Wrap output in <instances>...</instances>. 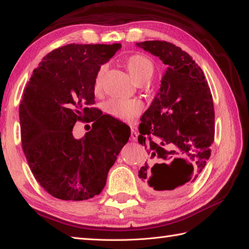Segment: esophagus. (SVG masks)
<instances>
[{
  "mask_svg": "<svg viewBox=\"0 0 249 249\" xmlns=\"http://www.w3.org/2000/svg\"><path fill=\"white\" fill-rule=\"evenodd\" d=\"M138 133L135 129H131V134H130V139L133 141H137V139H138Z\"/></svg>",
  "mask_w": 249,
  "mask_h": 249,
  "instance_id": "obj_1",
  "label": "esophagus"
}]
</instances>
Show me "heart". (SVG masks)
Masks as SVG:
<instances>
[{"label":"heart","instance_id":"obj_1","mask_svg":"<svg viewBox=\"0 0 249 249\" xmlns=\"http://www.w3.org/2000/svg\"><path fill=\"white\" fill-rule=\"evenodd\" d=\"M125 66L127 68L130 77L137 84L144 83L150 80L154 72L153 62L142 54H134L126 59ZM107 67L103 65L99 67L94 78V92L99 93L103 89L104 76ZM105 111L111 116L121 121H131L142 111V104L135 99H120L111 98L104 105Z\"/></svg>","mask_w":249,"mask_h":249}]
</instances>
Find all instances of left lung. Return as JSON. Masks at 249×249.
<instances>
[{"mask_svg": "<svg viewBox=\"0 0 249 249\" xmlns=\"http://www.w3.org/2000/svg\"><path fill=\"white\" fill-rule=\"evenodd\" d=\"M137 46L160 57L167 71L141 118L138 141L149 149L139 178L158 194L194 183L211 156L215 134L213 97L202 70L179 47L165 40Z\"/></svg>", "mask_w": 249, "mask_h": 249, "instance_id": "left-lung-1", "label": "left lung"}]
</instances>
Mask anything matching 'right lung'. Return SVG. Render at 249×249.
Listing matches in <instances>:
<instances>
[{"label": "right lung", "mask_w": 249, "mask_h": 249, "mask_svg": "<svg viewBox=\"0 0 249 249\" xmlns=\"http://www.w3.org/2000/svg\"><path fill=\"white\" fill-rule=\"evenodd\" d=\"M121 44L60 47L33 71L19 107L22 150L36 181L62 200L93 198L104 189L110 168L130 133L123 122L96 115L94 78ZM77 120L92 121L81 140ZM118 125H116V123Z\"/></svg>", "instance_id": "add662e5"}]
</instances>
